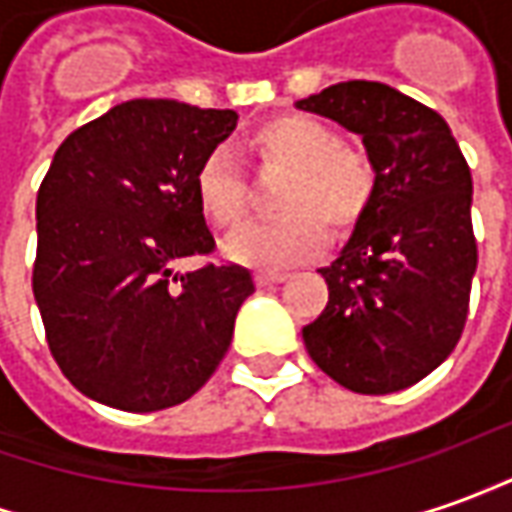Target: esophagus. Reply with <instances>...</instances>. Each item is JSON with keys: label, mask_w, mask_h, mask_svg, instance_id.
<instances>
[{"label": "esophagus", "mask_w": 512, "mask_h": 512, "mask_svg": "<svg viewBox=\"0 0 512 512\" xmlns=\"http://www.w3.org/2000/svg\"><path fill=\"white\" fill-rule=\"evenodd\" d=\"M255 280L257 285H277V283H285V280H288V274H285V271H257Z\"/></svg>", "instance_id": "esophagus-1"}]
</instances>
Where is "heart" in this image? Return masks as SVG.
Here are the masks:
<instances>
[{
    "mask_svg": "<svg viewBox=\"0 0 512 512\" xmlns=\"http://www.w3.org/2000/svg\"><path fill=\"white\" fill-rule=\"evenodd\" d=\"M246 151L288 176L277 190L274 221L249 224L224 243V255L252 269H285L325 252L328 227L342 235L356 227L375 196V162L342 145L328 123L308 114H283L263 123ZM201 212L218 227H235L246 212V179L227 148L212 151L196 173Z\"/></svg>",
    "mask_w": 512,
    "mask_h": 512,
    "instance_id": "heart-1",
    "label": "heart"
}]
</instances>
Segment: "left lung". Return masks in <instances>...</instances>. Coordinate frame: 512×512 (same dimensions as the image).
Masks as SVG:
<instances>
[{
    "mask_svg": "<svg viewBox=\"0 0 512 512\" xmlns=\"http://www.w3.org/2000/svg\"><path fill=\"white\" fill-rule=\"evenodd\" d=\"M361 137L378 184L339 257L319 269L328 305L302 328L336 384L387 395L417 384L457 347L476 241L474 182L448 123L378 81H347L294 103Z\"/></svg>",
    "mask_w": 512,
    "mask_h": 512,
    "instance_id": "obj_1",
    "label": "left lung"
}]
</instances>
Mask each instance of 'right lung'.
Listing matches in <instances>:
<instances>
[{"label": "right lung", "mask_w": 512, "mask_h": 512, "mask_svg": "<svg viewBox=\"0 0 512 512\" xmlns=\"http://www.w3.org/2000/svg\"><path fill=\"white\" fill-rule=\"evenodd\" d=\"M232 109L128 100L61 142L38 187L33 294L69 384L123 412L187 401L227 356L255 291L243 266L179 274L210 255L201 162L235 131Z\"/></svg>", "instance_id": "obj_1"}]
</instances>
